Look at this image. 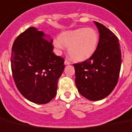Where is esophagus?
<instances>
[{
	"label": "esophagus",
	"instance_id": "esophagus-1",
	"mask_svg": "<svg viewBox=\"0 0 132 132\" xmlns=\"http://www.w3.org/2000/svg\"><path fill=\"white\" fill-rule=\"evenodd\" d=\"M64 64H65V65H70V62H69L68 61H67V60H65V62H64Z\"/></svg>",
	"mask_w": 132,
	"mask_h": 132
}]
</instances>
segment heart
Here are the masks:
<instances>
[{
	"instance_id": "1",
	"label": "heart",
	"mask_w": 132,
	"mask_h": 132,
	"mask_svg": "<svg viewBox=\"0 0 132 132\" xmlns=\"http://www.w3.org/2000/svg\"><path fill=\"white\" fill-rule=\"evenodd\" d=\"M99 35L92 28H80L67 30L59 34L53 41V45L58 50L67 47L68 54L73 61L82 62L93 55L98 45Z\"/></svg>"
}]
</instances>
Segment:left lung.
<instances>
[{"label": "left lung", "instance_id": "1", "mask_svg": "<svg viewBox=\"0 0 132 132\" xmlns=\"http://www.w3.org/2000/svg\"><path fill=\"white\" fill-rule=\"evenodd\" d=\"M94 23L100 33L97 49L91 57L73 66L78 92L87 100L99 101L109 95L117 84L121 52L115 35L103 24Z\"/></svg>", "mask_w": 132, "mask_h": 132}]
</instances>
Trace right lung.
<instances>
[{
	"label": "right lung",
	"mask_w": 132,
	"mask_h": 132,
	"mask_svg": "<svg viewBox=\"0 0 132 132\" xmlns=\"http://www.w3.org/2000/svg\"><path fill=\"white\" fill-rule=\"evenodd\" d=\"M11 66L17 88L26 100L45 104L55 97L65 65L54 54L49 35L35 27L21 33L13 44Z\"/></svg>",
	"instance_id": "obj_1"
}]
</instances>
